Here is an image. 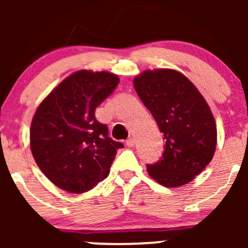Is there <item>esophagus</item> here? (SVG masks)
Instances as JSON below:
<instances>
[{
  "label": "esophagus",
  "instance_id": "esophagus-1",
  "mask_svg": "<svg viewBox=\"0 0 248 248\" xmlns=\"http://www.w3.org/2000/svg\"><path fill=\"white\" fill-rule=\"evenodd\" d=\"M134 144H136V140H134V138H132V137H129V138L126 140V145L128 147H133Z\"/></svg>",
  "mask_w": 248,
  "mask_h": 248
}]
</instances>
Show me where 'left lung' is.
Wrapping results in <instances>:
<instances>
[{
    "instance_id": "obj_1",
    "label": "left lung",
    "mask_w": 248,
    "mask_h": 248,
    "mask_svg": "<svg viewBox=\"0 0 248 248\" xmlns=\"http://www.w3.org/2000/svg\"><path fill=\"white\" fill-rule=\"evenodd\" d=\"M134 89L163 133L164 151L147 172L166 187L191 182L210 163L216 150L214 115L197 87L172 69L145 71Z\"/></svg>"
}]
</instances>
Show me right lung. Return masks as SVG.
I'll list each match as a JSON object with an SVG mask.
<instances>
[{
	"label": "right lung",
	"mask_w": 248,
	"mask_h": 248,
	"mask_svg": "<svg viewBox=\"0 0 248 248\" xmlns=\"http://www.w3.org/2000/svg\"><path fill=\"white\" fill-rule=\"evenodd\" d=\"M119 78L108 72L79 71L39 104L30 131L37 166L61 189L84 193L107 179L124 144L97 121L96 108L114 92Z\"/></svg>",
	"instance_id": "add662e5"
}]
</instances>
